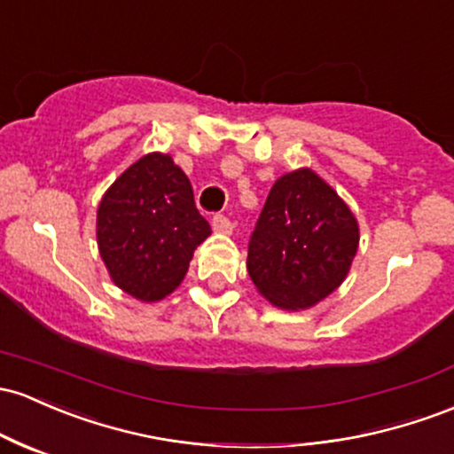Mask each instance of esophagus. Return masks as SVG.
<instances>
[{
  "label": "esophagus",
  "instance_id": "obj_1",
  "mask_svg": "<svg viewBox=\"0 0 454 454\" xmlns=\"http://www.w3.org/2000/svg\"><path fill=\"white\" fill-rule=\"evenodd\" d=\"M232 228H235V226H232V222L226 215H222V213L213 215V231H215V232H223V235H231Z\"/></svg>",
  "mask_w": 454,
  "mask_h": 454
}]
</instances>
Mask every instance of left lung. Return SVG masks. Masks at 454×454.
<instances>
[{
    "mask_svg": "<svg viewBox=\"0 0 454 454\" xmlns=\"http://www.w3.org/2000/svg\"><path fill=\"white\" fill-rule=\"evenodd\" d=\"M360 243L357 222L312 170L284 174L247 243V273L284 310H306L340 286Z\"/></svg>",
    "mask_w": 454,
    "mask_h": 454,
    "instance_id": "1",
    "label": "left lung"
}]
</instances>
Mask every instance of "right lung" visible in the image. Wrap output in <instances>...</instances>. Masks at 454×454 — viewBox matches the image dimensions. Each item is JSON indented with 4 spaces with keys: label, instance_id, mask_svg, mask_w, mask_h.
Returning a JSON list of instances; mask_svg holds the SVG:
<instances>
[{
    "label": "right lung",
    "instance_id": "add662e5",
    "mask_svg": "<svg viewBox=\"0 0 454 454\" xmlns=\"http://www.w3.org/2000/svg\"><path fill=\"white\" fill-rule=\"evenodd\" d=\"M211 226L170 154L151 153L116 178L98 204L97 239L112 280L142 301L170 295Z\"/></svg>",
    "mask_w": 454,
    "mask_h": 454
}]
</instances>
